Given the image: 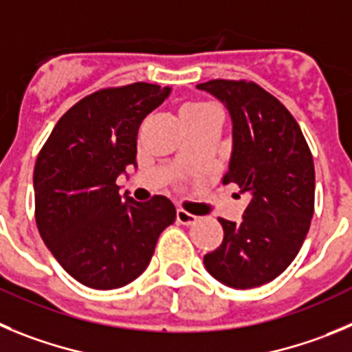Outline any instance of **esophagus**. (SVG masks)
<instances>
[{
	"instance_id": "obj_1",
	"label": "esophagus",
	"mask_w": 352,
	"mask_h": 352,
	"mask_svg": "<svg viewBox=\"0 0 352 352\" xmlns=\"http://www.w3.org/2000/svg\"><path fill=\"white\" fill-rule=\"evenodd\" d=\"M196 219H198L196 215L189 214V212H186L184 208H179V210H177V223L189 226V224H195Z\"/></svg>"
}]
</instances>
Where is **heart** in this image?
Masks as SVG:
<instances>
[{
  "label": "heart",
  "instance_id": "obj_1",
  "mask_svg": "<svg viewBox=\"0 0 352 352\" xmlns=\"http://www.w3.org/2000/svg\"><path fill=\"white\" fill-rule=\"evenodd\" d=\"M208 112H214V109L205 105V103H199V101H192V103H186L180 109V117H182L184 122H191L199 119V117L207 116Z\"/></svg>",
  "mask_w": 352,
  "mask_h": 352
}]
</instances>
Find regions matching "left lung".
I'll list each match as a JSON object with an SVG mask.
<instances>
[{
    "instance_id": "8db88e82",
    "label": "left lung",
    "mask_w": 352,
    "mask_h": 352,
    "mask_svg": "<svg viewBox=\"0 0 352 352\" xmlns=\"http://www.w3.org/2000/svg\"><path fill=\"white\" fill-rule=\"evenodd\" d=\"M198 89L228 107L233 153L223 184L249 195L240 223L219 217L224 239L205 268L230 287H256L291 265L314 214V160L289 110L251 80H208Z\"/></svg>"
}]
</instances>
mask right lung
Listing matches in <instances>:
<instances>
[{"label": "right lung", "mask_w": 352, "mask_h": 352, "mask_svg": "<svg viewBox=\"0 0 352 352\" xmlns=\"http://www.w3.org/2000/svg\"><path fill=\"white\" fill-rule=\"evenodd\" d=\"M170 87H105L54 126L34 163V219L54 258L78 283L116 289L147 268L161 231L175 221L164 196L121 198L117 177L137 161V135Z\"/></svg>", "instance_id": "add662e5"}]
</instances>
